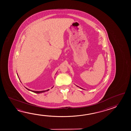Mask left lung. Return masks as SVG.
Instances as JSON below:
<instances>
[{
    "label": "left lung",
    "mask_w": 131,
    "mask_h": 131,
    "mask_svg": "<svg viewBox=\"0 0 131 131\" xmlns=\"http://www.w3.org/2000/svg\"><path fill=\"white\" fill-rule=\"evenodd\" d=\"M81 88V89H82V88Z\"/></svg>",
    "instance_id": "obj_1"
}]
</instances>
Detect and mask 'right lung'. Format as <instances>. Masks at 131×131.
<instances>
[{
	"label": "right lung",
	"instance_id": "obj_1",
	"mask_svg": "<svg viewBox=\"0 0 131 131\" xmlns=\"http://www.w3.org/2000/svg\"><path fill=\"white\" fill-rule=\"evenodd\" d=\"M28 90H30L31 91H32L33 92L36 93H37V94H39V93H43L45 92L46 91H48V90H49H49H43V91H33V90H29V89H28L27 88H26Z\"/></svg>",
	"mask_w": 131,
	"mask_h": 131
}]
</instances>
